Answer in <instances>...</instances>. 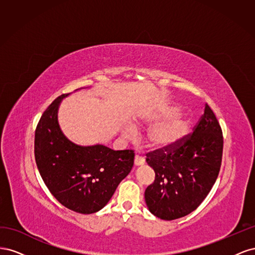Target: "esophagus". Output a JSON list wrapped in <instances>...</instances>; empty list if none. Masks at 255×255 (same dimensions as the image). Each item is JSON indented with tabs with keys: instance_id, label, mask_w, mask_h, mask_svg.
<instances>
[{
	"instance_id": "obj_1",
	"label": "esophagus",
	"mask_w": 255,
	"mask_h": 255,
	"mask_svg": "<svg viewBox=\"0 0 255 255\" xmlns=\"http://www.w3.org/2000/svg\"><path fill=\"white\" fill-rule=\"evenodd\" d=\"M134 164L136 166H140V165H143L144 164V158L139 155V154H136L135 155V159H134Z\"/></svg>"
}]
</instances>
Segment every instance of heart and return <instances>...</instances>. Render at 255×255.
<instances>
[{"label": "heart", "mask_w": 255, "mask_h": 255, "mask_svg": "<svg viewBox=\"0 0 255 255\" xmlns=\"http://www.w3.org/2000/svg\"><path fill=\"white\" fill-rule=\"evenodd\" d=\"M179 112V107L175 105H169L160 109L156 113L150 115L145 119L151 125H157L160 121L168 118L169 120L159 125L152 128L148 133V143L152 148H165L179 141L186 134L189 120L184 115H175ZM134 132L130 128L125 129V135L128 137L133 136Z\"/></svg>", "instance_id": "b5f03b06"}]
</instances>
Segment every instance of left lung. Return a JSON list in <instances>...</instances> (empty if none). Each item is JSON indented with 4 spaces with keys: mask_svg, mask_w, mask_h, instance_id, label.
Returning <instances> with one entry per match:
<instances>
[{
    "mask_svg": "<svg viewBox=\"0 0 255 255\" xmlns=\"http://www.w3.org/2000/svg\"><path fill=\"white\" fill-rule=\"evenodd\" d=\"M223 150L219 122L208 104L192 132L150 151L145 160L155 180L144 191L149 211L164 220L184 217L203 202L217 180Z\"/></svg>",
    "mask_w": 255,
    "mask_h": 255,
    "instance_id": "8db88e82",
    "label": "left lung"
}]
</instances>
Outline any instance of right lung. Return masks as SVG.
<instances>
[{"label":"right lung","mask_w":255,"mask_h":255,"mask_svg":"<svg viewBox=\"0 0 255 255\" xmlns=\"http://www.w3.org/2000/svg\"><path fill=\"white\" fill-rule=\"evenodd\" d=\"M44 111L35 130V159L51 194L59 203L80 214L103 208L119 183L132 170L134 151H114L102 144L81 146L68 140L57 121L61 99Z\"/></svg>","instance_id":"obj_1"}]
</instances>
